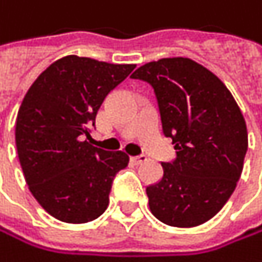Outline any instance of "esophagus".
<instances>
[{
  "label": "esophagus",
  "mask_w": 262,
  "mask_h": 262,
  "mask_svg": "<svg viewBox=\"0 0 262 262\" xmlns=\"http://www.w3.org/2000/svg\"><path fill=\"white\" fill-rule=\"evenodd\" d=\"M146 161H147V158L144 155H141V157H130V163L135 164V166H140V164H143Z\"/></svg>",
  "instance_id": "34e87169"
}]
</instances>
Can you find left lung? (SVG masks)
Returning <instances> with one entry per match:
<instances>
[{"label":"left lung","mask_w":262,"mask_h":262,"mask_svg":"<svg viewBox=\"0 0 262 262\" xmlns=\"http://www.w3.org/2000/svg\"><path fill=\"white\" fill-rule=\"evenodd\" d=\"M132 78L152 84L163 132L177 150L163 178L146 189L150 212L172 227H196L229 201L244 167L246 119L226 84L190 58L150 61Z\"/></svg>","instance_id":"left-lung-1"}]
</instances>
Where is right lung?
<instances>
[{
    "label": "right lung",
    "mask_w": 262,
    "mask_h": 262,
    "mask_svg": "<svg viewBox=\"0 0 262 262\" xmlns=\"http://www.w3.org/2000/svg\"><path fill=\"white\" fill-rule=\"evenodd\" d=\"M135 67L67 55L27 90L15 125L18 158L29 190L53 218L84 224L107 209L128 155L92 146L90 127L107 93Z\"/></svg>",
    "instance_id": "1"
}]
</instances>
